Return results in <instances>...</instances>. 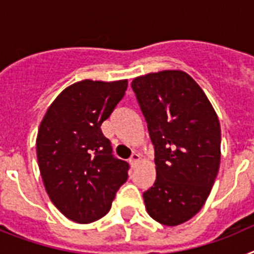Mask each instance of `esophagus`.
<instances>
[{
  "mask_svg": "<svg viewBox=\"0 0 254 254\" xmlns=\"http://www.w3.org/2000/svg\"><path fill=\"white\" fill-rule=\"evenodd\" d=\"M140 160H141L140 154H136V152H134V154H132L131 159H129V164H131V167L132 168L136 167V165H137V164L140 163Z\"/></svg>",
  "mask_w": 254,
  "mask_h": 254,
  "instance_id": "34e87169",
  "label": "esophagus"
}]
</instances>
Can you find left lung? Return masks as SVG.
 <instances>
[{"label":"left lung","mask_w":254,"mask_h":254,"mask_svg":"<svg viewBox=\"0 0 254 254\" xmlns=\"http://www.w3.org/2000/svg\"><path fill=\"white\" fill-rule=\"evenodd\" d=\"M155 149L156 179L143 192L147 214L177 226L205 205L221 159L219 117L187 72L164 69L132 80Z\"/></svg>","instance_id":"left-lung-1"}]
</instances>
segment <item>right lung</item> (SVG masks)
<instances>
[{
    "mask_svg": "<svg viewBox=\"0 0 254 254\" xmlns=\"http://www.w3.org/2000/svg\"><path fill=\"white\" fill-rule=\"evenodd\" d=\"M127 85V80L75 82L61 91L40 123V176L53 205L71 221L90 224L107 215L127 181L128 164L113 158L100 129Z\"/></svg>",
    "mask_w": 254,
    "mask_h": 254,
    "instance_id": "1",
    "label": "right lung"
}]
</instances>
